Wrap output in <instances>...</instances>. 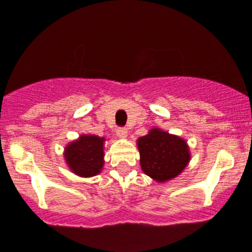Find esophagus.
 I'll use <instances>...</instances> for the list:
<instances>
[{"mask_svg":"<svg viewBox=\"0 0 252 252\" xmlns=\"http://www.w3.org/2000/svg\"><path fill=\"white\" fill-rule=\"evenodd\" d=\"M116 133L120 138H126L127 137L128 132H127V128L126 127H119L116 130Z\"/></svg>","mask_w":252,"mask_h":252,"instance_id":"1","label":"esophagus"}]
</instances>
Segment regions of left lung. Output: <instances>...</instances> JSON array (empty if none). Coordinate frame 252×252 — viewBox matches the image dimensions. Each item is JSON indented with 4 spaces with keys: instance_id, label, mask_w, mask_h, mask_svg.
<instances>
[{
    "instance_id": "left-lung-1",
    "label": "left lung",
    "mask_w": 252,
    "mask_h": 252,
    "mask_svg": "<svg viewBox=\"0 0 252 252\" xmlns=\"http://www.w3.org/2000/svg\"><path fill=\"white\" fill-rule=\"evenodd\" d=\"M141 168L157 182H166L178 176L189 162L186 141L158 128L138 138Z\"/></svg>"
}]
</instances>
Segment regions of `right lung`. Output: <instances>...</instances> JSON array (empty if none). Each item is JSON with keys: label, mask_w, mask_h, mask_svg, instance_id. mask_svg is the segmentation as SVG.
<instances>
[{"label": "right lung", "mask_w": 252, "mask_h": 252, "mask_svg": "<svg viewBox=\"0 0 252 252\" xmlns=\"http://www.w3.org/2000/svg\"><path fill=\"white\" fill-rule=\"evenodd\" d=\"M104 141L97 136L83 135L65 148L69 168L80 177H93L100 173L104 166Z\"/></svg>", "instance_id": "1"}]
</instances>
